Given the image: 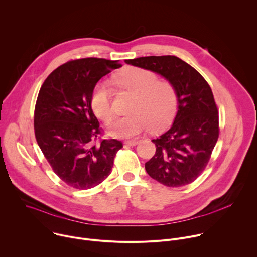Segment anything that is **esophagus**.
<instances>
[{
  "mask_svg": "<svg viewBox=\"0 0 257 257\" xmlns=\"http://www.w3.org/2000/svg\"><path fill=\"white\" fill-rule=\"evenodd\" d=\"M137 140H126L124 143L126 144V145H129V146H134V145H136L137 144Z\"/></svg>",
  "mask_w": 257,
  "mask_h": 257,
  "instance_id": "34e87169",
  "label": "esophagus"
}]
</instances>
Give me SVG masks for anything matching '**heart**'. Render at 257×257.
Listing matches in <instances>:
<instances>
[{"label": "heart", "instance_id": "1", "mask_svg": "<svg viewBox=\"0 0 257 257\" xmlns=\"http://www.w3.org/2000/svg\"><path fill=\"white\" fill-rule=\"evenodd\" d=\"M124 90L134 94L128 112L114 125L111 133L116 137L128 138L138 135L150 127L159 131L171 124L178 107V95L174 84L159 79L154 71L139 67H127L115 78ZM91 108L94 115L105 125L115 119L112 91L106 84L98 83L93 88Z\"/></svg>", "mask_w": 257, "mask_h": 257}]
</instances>
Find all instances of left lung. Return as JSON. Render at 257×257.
<instances>
[{
  "label": "left lung",
  "mask_w": 257,
  "mask_h": 257,
  "mask_svg": "<svg viewBox=\"0 0 257 257\" xmlns=\"http://www.w3.org/2000/svg\"><path fill=\"white\" fill-rule=\"evenodd\" d=\"M127 64L159 73L177 90L178 112L172 127L152 141L155 156L148 174L168 187L195 181L207 166L219 134L218 109L209 84L188 63L175 56H150Z\"/></svg>",
  "instance_id": "1"
}]
</instances>
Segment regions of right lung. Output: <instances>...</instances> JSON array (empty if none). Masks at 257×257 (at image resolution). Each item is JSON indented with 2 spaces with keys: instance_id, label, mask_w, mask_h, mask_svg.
<instances>
[{
  "instance_id": "1",
  "label": "right lung",
  "mask_w": 257,
  "mask_h": 257,
  "mask_svg": "<svg viewBox=\"0 0 257 257\" xmlns=\"http://www.w3.org/2000/svg\"><path fill=\"white\" fill-rule=\"evenodd\" d=\"M118 61L71 60L55 69L43 83L34 107V134L54 173L72 188L90 189L106 179L123 143L101 138L103 130L90 99L97 81Z\"/></svg>"
}]
</instances>
